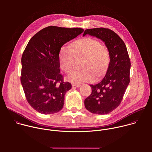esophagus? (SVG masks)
<instances>
[{
	"label": "esophagus",
	"mask_w": 152,
	"mask_h": 152,
	"mask_svg": "<svg viewBox=\"0 0 152 152\" xmlns=\"http://www.w3.org/2000/svg\"><path fill=\"white\" fill-rule=\"evenodd\" d=\"M72 86H75V87H77V88H79V87H80V86H81V85H80V84L73 83V84H72Z\"/></svg>",
	"instance_id": "1"
}]
</instances>
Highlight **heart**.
Instances as JSON below:
<instances>
[{"label":"heart","instance_id":"obj_1","mask_svg":"<svg viewBox=\"0 0 152 152\" xmlns=\"http://www.w3.org/2000/svg\"><path fill=\"white\" fill-rule=\"evenodd\" d=\"M85 56L82 70H75L69 76L68 79L75 83L92 82L96 75L100 77L106 71L110 62V53L100 41L92 37H84L77 39L69 46H62L59 52V62L62 70L70 73L74 64L75 57Z\"/></svg>","mask_w":152,"mask_h":152}]
</instances>
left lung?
Segmentation results:
<instances>
[{"label": "left lung", "mask_w": 152, "mask_h": 152, "mask_svg": "<svg viewBox=\"0 0 152 152\" xmlns=\"http://www.w3.org/2000/svg\"><path fill=\"white\" fill-rule=\"evenodd\" d=\"M88 34L102 39L109 51L110 62L103 79L90 85L92 92L84 101L86 109L93 114H107L120 105L130 82V61L126 46L113 31L103 28L88 29Z\"/></svg>", "instance_id": "left-lung-1"}]
</instances>
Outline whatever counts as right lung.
Segmentation results:
<instances>
[{"instance_id": "1", "label": "right lung", "mask_w": 152, "mask_h": 152, "mask_svg": "<svg viewBox=\"0 0 152 152\" xmlns=\"http://www.w3.org/2000/svg\"><path fill=\"white\" fill-rule=\"evenodd\" d=\"M83 32L82 28L50 26L28 43L21 57L20 80L28 102L39 113L52 114L62 109L72 84L64 82L60 74L59 49Z\"/></svg>"}]
</instances>
